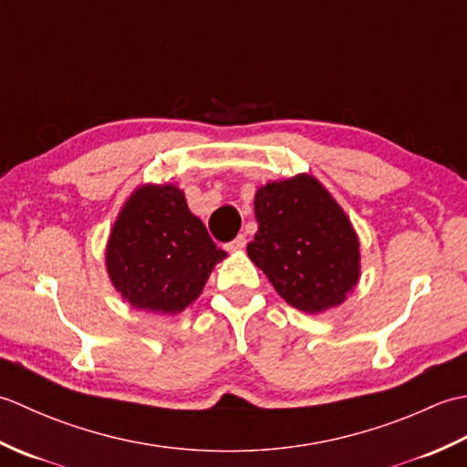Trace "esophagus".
<instances>
[{
    "label": "esophagus",
    "mask_w": 467,
    "mask_h": 467,
    "mask_svg": "<svg viewBox=\"0 0 467 467\" xmlns=\"http://www.w3.org/2000/svg\"><path fill=\"white\" fill-rule=\"evenodd\" d=\"M224 246H226V251H241V249H244V246H246V236L239 234L234 241L226 243Z\"/></svg>",
    "instance_id": "esophagus-1"
}]
</instances>
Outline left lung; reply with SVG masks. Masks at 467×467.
Instances as JSON below:
<instances>
[{
	"instance_id": "obj_1",
	"label": "left lung",
	"mask_w": 467,
	"mask_h": 467,
	"mask_svg": "<svg viewBox=\"0 0 467 467\" xmlns=\"http://www.w3.org/2000/svg\"><path fill=\"white\" fill-rule=\"evenodd\" d=\"M259 231L246 246L283 299L305 313L341 305L359 281V241L341 206L309 174L254 196Z\"/></svg>"
}]
</instances>
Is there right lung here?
<instances>
[{"label": "right lung", "instance_id": "1", "mask_svg": "<svg viewBox=\"0 0 467 467\" xmlns=\"http://www.w3.org/2000/svg\"><path fill=\"white\" fill-rule=\"evenodd\" d=\"M226 256L201 218L188 211L172 184L142 186L112 228L106 251L110 279L136 309L181 313L198 295L213 266Z\"/></svg>", "mask_w": 467, "mask_h": 467}]
</instances>
